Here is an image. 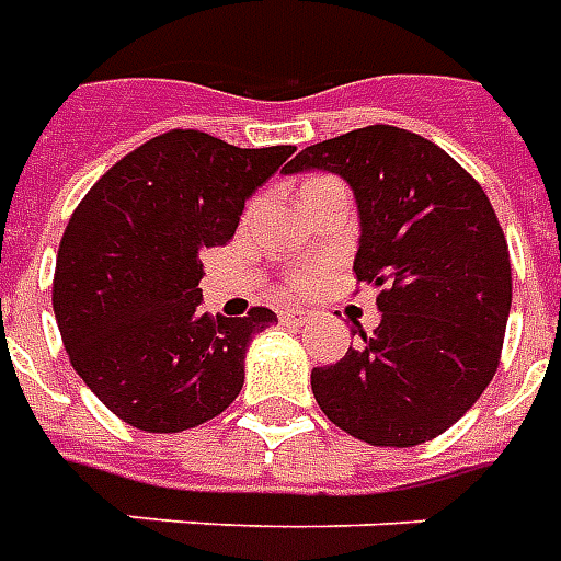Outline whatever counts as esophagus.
<instances>
[{"label":"esophagus","mask_w":561,"mask_h":561,"mask_svg":"<svg viewBox=\"0 0 561 561\" xmlns=\"http://www.w3.org/2000/svg\"><path fill=\"white\" fill-rule=\"evenodd\" d=\"M308 320V311H301V308H284L280 311V323L284 325H301Z\"/></svg>","instance_id":"obj_1"}]
</instances>
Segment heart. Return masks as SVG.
I'll return each mask as SVG.
<instances>
[{
  "label": "heart",
  "instance_id": "heart-1",
  "mask_svg": "<svg viewBox=\"0 0 561 561\" xmlns=\"http://www.w3.org/2000/svg\"><path fill=\"white\" fill-rule=\"evenodd\" d=\"M323 181H332V178H323V174H311V178H305L301 190H308V186H313V184H323ZM311 280H313L311 272H301V274H296L293 280H289V289H293V293H301V289L311 287Z\"/></svg>",
  "mask_w": 561,
  "mask_h": 561
}]
</instances>
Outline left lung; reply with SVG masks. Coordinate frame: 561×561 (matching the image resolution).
<instances>
[{
    "mask_svg": "<svg viewBox=\"0 0 561 561\" xmlns=\"http://www.w3.org/2000/svg\"><path fill=\"white\" fill-rule=\"evenodd\" d=\"M325 169L359 205L356 284L377 289L380 325L313 368V399L375 447H414L480 399L511 313V253L483 186L428 138L375 123L301 150L284 172Z\"/></svg>",
    "mask_w": 561,
    "mask_h": 561,
    "instance_id": "1",
    "label": "left lung"
}]
</instances>
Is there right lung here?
<instances>
[{"mask_svg": "<svg viewBox=\"0 0 561 561\" xmlns=\"http://www.w3.org/2000/svg\"><path fill=\"white\" fill-rule=\"evenodd\" d=\"M293 150L169 129L78 202L59 241L54 313L71 368L123 423L184 432L238 399L250 337L277 317L202 311L198 256L232 241L244 198Z\"/></svg>", "mask_w": 561, "mask_h": 561, "instance_id": "add662e5", "label": "right lung"}]
</instances>
